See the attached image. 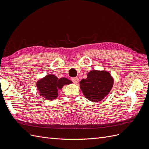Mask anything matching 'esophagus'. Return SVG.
Returning <instances> with one entry per match:
<instances>
[{
  "instance_id": "1",
  "label": "esophagus",
  "mask_w": 149,
  "mask_h": 149,
  "mask_svg": "<svg viewBox=\"0 0 149 149\" xmlns=\"http://www.w3.org/2000/svg\"><path fill=\"white\" fill-rule=\"evenodd\" d=\"M72 81L75 84H77L79 82V79L78 77H74V78H72Z\"/></svg>"
}]
</instances>
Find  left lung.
<instances>
[{"label":"left lung","mask_w":149,"mask_h":149,"mask_svg":"<svg viewBox=\"0 0 149 149\" xmlns=\"http://www.w3.org/2000/svg\"><path fill=\"white\" fill-rule=\"evenodd\" d=\"M114 80L107 71L91 70L87 78L80 81V87L85 97L92 102L102 100L111 90Z\"/></svg>","instance_id":"left-lung-1"}]
</instances>
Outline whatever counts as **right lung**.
Listing matches in <instances>:
<instances>
[{
	"instance_id": "add662e5",
	"label": "right lung",
	"mask_w": 149,
	"mask_h": 149,
	"mask_svg": "<svg viewBox=\"0 0 149 149\" xmlns=\"http://www.w3.org/2000/svg\"><path fill=\"white\" fill-rule=\"evenodd\" d=\"M72 83L66 78L58 79L54 75H47L44 78L38 81L36 87L40 95L48 100H54L58 96V89H61L65 85Z\"/></svg>"
}]
</instances>
